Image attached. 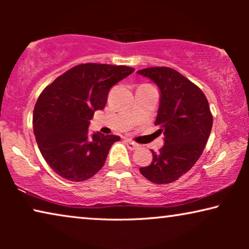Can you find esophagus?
<instances>
[{
	"label": "esophagus",
	"instance_id": "34e87169",
	"mask_svg": "<svg viewBox=\"0 0 249 249\" xmlns=\"http://www.w3.org/2000/svg\"><path fill=\"white\" fill-rule=\"evenodd\" d=\"M125 144H127L128 148H129V149H131V151H134V149H136V148L138 147V145L136 144V142H131V141H127V142H125Z\"/></svg>",
	"mask_w": 249,
	"mask_h": 249
}]
</instances>
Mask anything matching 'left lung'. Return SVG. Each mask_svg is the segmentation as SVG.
Returning <instances> with one entry per match:
<instances>
[{
	"instance_id": "8db88e82",
	"label": "left lung",
	"mask_w": 249,
	"mask_h": 249,
	"mask_svg": "<svg viewBox=\"0 0 249 249\" xmlns=\"http://www.w3.org/2000/svg\"><path fill=\"white\" fill-rule=\"evenodd\" d=\"M158 85L161 97L155 124L164 145L153 152V161L139 171L149 181L170 183L193 168L205 148L212 130L209 102L199 87L168 67L137 71Z\"/></svg>"
}]
</instances>
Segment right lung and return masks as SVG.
Masks as SVG:
<instances>
[{"instance_id":"add662e5","label":"right lung","mask_w":249,"mask_h":249,"mask_svg":"<svg viewBox=\"0 0 249 249\" xmlns=\"http://www.w3.org/2000/svg\"><path fill=\"white\" fill-rule=\"evenodd\" d=\"M134 71L125 66L79 64L42 91L34 108V134L54 172L70 181H84L102 169L120 137L101 132L90 136L89 120L104 108L111 87Z\"/></svg>"}]
</instances>
